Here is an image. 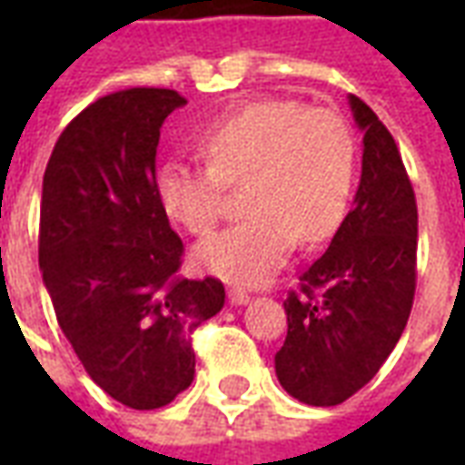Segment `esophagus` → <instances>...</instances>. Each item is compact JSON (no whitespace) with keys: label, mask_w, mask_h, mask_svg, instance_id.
<instances>
[{"label":"esophagus","mask_w":465,"mask_h":465,"mask_svg":"<svg viewBox=\"0 0 465 465\" xmlns=\"http://www.w3.org/2000/svg\"><path fill=\"white\" fill-rule=\"evenodd\" d=\"M249 299H252L249 292H243V289H229V302L233 306H243V303H249Z\"/></svg>","instance_id":"esophagus-1"}]
</instances>
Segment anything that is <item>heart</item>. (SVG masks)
Masks as SVG:
<instances>
[{
	"mask_svg": "<svg viewBox=\"0 0 465 465\" xmlns=\"http://www.w3.org/2000/svg\"><path fill=\"white\" fill-rule=\"evenodd\" d=\"M206 163L156 172L163 212L189 233L219 222L226 186H242L249 219L203 239L193 259L223 282L259 286L282 269L296 239H329L349 212L356 136L341 116L292 99H259L213 122L199 139Z\"/></svg>",
	"mask_w": 465,
	"mask_h": 465,
	"instance_id": "obj_1",
	"label": "heart"
}]
</instances>
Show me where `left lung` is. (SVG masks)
Listing matches in <instances>:
<instances>
[{
  "label": "left lung",
  "instance_id": "8db88e82",
  "mask_svg": "<svg viewBox=\"0 0 465 465\" xmlns=\"http://www.w3.org/2000/svg\"><path fill=\"white\" fill-rule=\"evenodd\" d=\"M363 132L353 209L322 259L289 292L276 376L309 406H339L369 383L409 322L416 292L419 209L399 146L373 109L349 96Z\"/></svg>",
  "mask_w": 465,
  "mask_h": 465
}]
</instances>
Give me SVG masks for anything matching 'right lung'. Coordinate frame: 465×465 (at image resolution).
<instances>
[{"label": "right lung", "instance_id": "add662e5", "mask_svg": "<svg viewBox=\"0 0 465 465\" xmlns=\"http://www.w3.org/2000/svg\"><path fill=\"white\" fill-rule=\"evenodd\" d=\"M186 104L136 86L96 99L56 139L42 183L39 269L56 322L99 389L136 411L192 386V333L223 283L179 276L183 243L156 196L159 132Z\"/></svg>", "mask_w": 465, "mask_h": 465}]
</instances>
